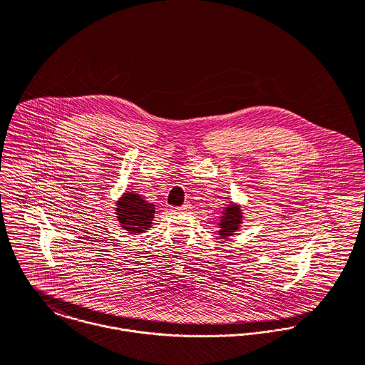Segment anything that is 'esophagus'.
<instances>
[{"mask_svg":"<svg viewBox=\"0 0 365 365\" xmlns=\"http://www.w3.org/2000/svg\"><path fill=\"white\" fill-rule=\"evenodd\" d=\"M191 209V204L190 202H185L184 205L180 207V210H190Z\"/></svg>","mask_w":365,"mask_h":365,"instance_id":"34e87169","label":"esophagus"}]
</instances>
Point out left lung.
I'll use <instances>...</instances> for the list:
<instances>
[{
    "label": "left lung",
    "instance_id": "obj_1",
    "mask_svg": "<svg viewBox=\"0 0 365 365\" xmlns=\"http://www.w3.org/2000/svg\"><path fill=\"white\" fill-rule=\"evenodd\" d=\"M240 217H242V213L239 207H235V205L227 207L226 212L223 213V217H220L222 223H220L219 235L223 237L233 235L237 226L240 225Z\"/></svg>",
    "mask_w": 365,
    "mask_h": 365
}]
</instances>
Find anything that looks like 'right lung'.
Here are the masks:
<instances>
[{
	"instance_id": "1",
	"label": "right lung",
	"mask_w": 365,
	"mask_h": 365,
	"mask_svg": "<svg viewBox=\"0 0 365 365\" xmlns=\"http://www.w3.org/2000/svg\"><path fill=\"white\" fill-rule=\"evenodd\" d=\"M118 220L129 233H140L150 227L155 205L142 200L138 194H125L118 202Z\"/></svg>"
}]
</instances>
